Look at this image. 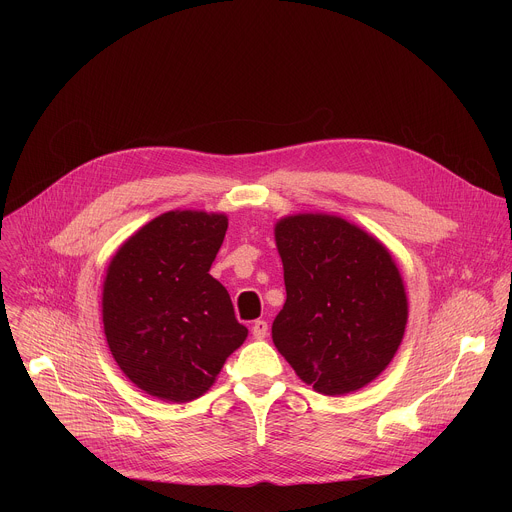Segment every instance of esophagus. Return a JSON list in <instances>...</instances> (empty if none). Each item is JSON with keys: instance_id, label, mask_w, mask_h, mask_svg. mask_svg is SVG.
<instances>
[{"instance_id": "esophagus-1", "label": "esophagus", "mask_w": 512, "mask_h": 512, "mask_svg": "<svg viewBox=\"0 0 512 512\" xmlns=\"http://www.w3.org/2000/svg\"><path fill=\"white\" fill-rule=\"evenodd\" d=\"M267 322L265 320H255L253 322V328H251V332H253V336L257 338V340H263L265 336H267Z\"/></svg>"}]
</instances>
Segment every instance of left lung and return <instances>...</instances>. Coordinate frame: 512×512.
<instances>
[{
  "instance_id": "obj_1",
  "label": "left lung",
  "mask_w": 512,
  "mask_h": 512,
  "mask_svg": "<svg viewBox=\"0 0 512 512\" xmlns=\"http://www.w3.org/2000/svg\"><path fill=\"white\" fill-rule=\"evenodd\" d=\"M275 243L287 300L271 334L291 369L324 395L377 379L407 324L405 287L389 251L328 214L281 218Z\"/></svg>"
}]
</instances>
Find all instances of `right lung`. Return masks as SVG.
<instances>
[{"label":"right lung","instance_id":"right-lung-1","mask_svg":"<svg viewBox=\"0 0 512 512\" xmlns=\"http://www.w3.org/2000/svg\"><path fill=\"white\" fill-rule=\"evenodd\" d=\"M225 214L166 212L123 243L103 287V324L119 369L145 393L188 403L210 389L247 338L229 291L208 271Z\"/></svg>","mask_w":512,"mask_h":512}]
</instances>
